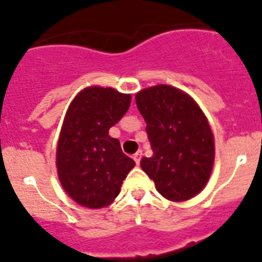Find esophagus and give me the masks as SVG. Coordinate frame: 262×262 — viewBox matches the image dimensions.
Returning a JSON list of instances; mask_svg holds the SVG:
<instances>
[{
	"mask_svg": "<svg viewBox=\"0 0 262 262\" xmlns=\"http://www.w3.org/2000/svg\"><path fill=\"white\" fill-rule=\"evenodd\" d=\"M142 155H143L142 151H138L135 155H134V160H135L136 165H139V164H140V159H142Z\"/></svg>",
	"mask_w": 262,
	"mask_h": 262,
	"instance_id": "34e87169",
	"label": "esophagus"
}]
</instances>
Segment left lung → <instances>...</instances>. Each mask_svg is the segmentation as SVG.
Returning <instances> with one entry per match:
<instances>
[{"mask_svg":"<svg viewBox=\"0 0 262 262\" xmlns=\"http://www.w3.org/2000/svg\"><path fill=\"white\" fill-rule=\"evenodd\" d=\"M136 106L154 151L140 166L166 200H190L207 184L214 165V136L205 114L191 97L169 85L139 92Z\"/></svg>","mask_w":262,"mask_h":262,"instance_id":"left-lung-1","label":"left lung"}]
</instances>
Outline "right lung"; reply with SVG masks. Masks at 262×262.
I'll list each match as a JSON object with an SVG mask.
<instances>
[{"mask_svg":"<svg viewBox=\"0 0 262 262\" xmlns=\"http://www.w3.org/2000/svg\"><path fill=\"white\" fill-rule=\"evenodd\" d=\"M129 94L92 86L77 94L62 123L56 152L59 180L78 205L101 209L117 198L135 161L108 129L127 113Z\"/></svg>","mask_w":262,"mask_h":262,"instance_id":"1","label":"right lung"}]
</instances>
